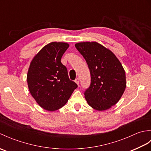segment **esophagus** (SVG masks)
Returning a JSON list of instances; mask_svg holds the SVG:
<instances>
[{
    "instance_id": "1",
    "label": "esophagus",
    "mask_w": 151,
    "mask_h": 151,
    "mask_svg": "<svg viewBox=\"0 0 151 151\" xmlns=\"http://www.w3.org/2000/svg\"><path fill=\"white\" fill-rule=\"evenodd\" d=\"M75 82L76 83V84H77L78 86H79V82H80V81H79V78H76V79L75 80Z\"/></svg>"
}]
</instances>
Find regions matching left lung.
<instances>
[{
  "label": "left lung",
  "instance_id": "left-lung-1",
  "mask_svg": "<svg viewBox=\"0 0 151 151\" xmlns=\"http://www.w3.org/2000/svg\"><path fill=\"white\" fill-rule=\"evenodd\" d=\"M84 58L91 74V84L84 92L91 108L98 111L110 108L120 100L126 88L125 71L110 50L97 42L75 44Z\"/></svg>",
  "mask_w": 151,
  "mask_h": 151
}]
</instances>
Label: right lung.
Here are the masks:
<instances>
[{
    "mask_svg": "<svg viewBox=\"0 0 151 151\" xmlns=\"http://www.w3.org/2000/svg\"><path fill=\"white\" fill-rule=\"evenodd\" d=\"M69 45L51 42L43 47L30 62L27 83L30 94L47 111L58 110L65 105L78 86L70 81L61 58Z\"/></svg>",
    "mask_w": 151,
    "mask_h": 151,
    "instance_id": "1",
    "label": "right lung"
}]
</instances>
